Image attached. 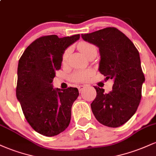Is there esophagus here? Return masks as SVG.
<instances>
[{"label": "esophagus", "mask_w": 156, "mask_h": 156, "mask_svg": "<svg viewBox=\"0 0 156 156\" xmlns=\"http://www.w3.org/2000/svg\"><path fill=\"white\" fill-rule=\"evenodd\" d=\"M78 88L79 89V92H82L84 89L86 88V86L85 85H79L78 86Z\"/></svg>", "instance_id": "1"}]
</instances>
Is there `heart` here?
Returning a JSON list of instances; mask_svg holds the SVG:
<instances>
[{"label": "heart", "instance_id": "obj_1", "mask_svg": "<svg viewBox=\"0 0 156 156\" xmlns=\"http://www.w3.org/2000/svg\"><path fill=\"white\" fill-rule=\"evenodd\" d=\"M78 48L83 55L87 57H89L93 53H97V48L94 44L87 42H81L78 44ZM69 54V50H67L64 53L62 56V62L65 64L67 62L68 56ZM93 74V70L90 69H80V70L75 71L71 75L70 79L75 82H83L86 81Z\"/></svg>", "mask_w": 156, "mask_h": 156}]
</instances>
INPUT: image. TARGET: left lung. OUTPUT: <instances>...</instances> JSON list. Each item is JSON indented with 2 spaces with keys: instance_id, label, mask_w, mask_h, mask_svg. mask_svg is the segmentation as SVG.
<instances>
[{
  "instance_id": "obj_1",
  "label": "left lung",
  "mask_w": 156,
  "mask_h": 156,
  "mask_svg": "<svg viewBox=\"0 0 156 156\" xmlns=\"http://www.w3.org/2000/svg\"><path fill=\"white\" fill-rule=\"evenodd\" d=\"M86 42L99 48V71L114 80L112 90L94 87L97 96L91 108L97 120L110 128L127 122L136 112L145 80L139 53L133 42L117 28L109 27L81 34Z\"/></svg>"
}]
</instances>
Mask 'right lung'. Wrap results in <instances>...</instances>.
Segmentation results:
<instances>
[{"label":"right lung","instance_id":"1","mask_svg":"<svg viewBox=\"0 0 156 156\" xmlns=\"http://www.w3.org/2000/svg\"><path fill=\"white\" fill-rule=\"evenodd\" d=\"M79 39L80 34L39 37L19 60L16 95L27 122L43 136L58 135L70 122L72 105L79 95L78 89H55L52 82L65 50Z\"/></svg>","mask_w":156,"mask_h":156}]
</instances>
